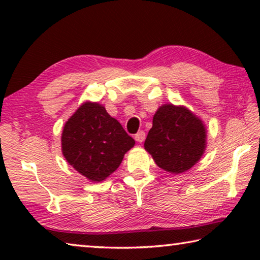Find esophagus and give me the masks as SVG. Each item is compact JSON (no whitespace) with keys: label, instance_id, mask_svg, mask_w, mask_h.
Here are the masks:
<instances>
[{"label":"esophagus","instance_id":"1","mask_svg":"<svg viewBox=\"0 0 260 260\" xmlns=\"http://www.w3.org/2000/svg\"><path fill=\"white\" fill-rule=\"evenodd\" d=\"M135 139H136V142H138V143L144 142V139H145V133H144V131H138V133L135 135Z\"/></svg>","mask_w":260,"mask_h":260}]
</instances>
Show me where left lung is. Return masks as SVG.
Masks as SVG:
<instances>
[{"label":"left lung","mask_w":260,"mask_h":260,"mask_svg":"<svg viewBox=\"0 0 260 260\" xmlns=\"http://www.w3.org/2000/svg\"><path fill=\"white\" fill-rule=\"evenodd\" d=\"M206 146L203 122L185 107L158 108L144 148L156 164L172 174L189 170L201 159Z\"/></svg>","instance_id":"obj_1"}]
</instances>
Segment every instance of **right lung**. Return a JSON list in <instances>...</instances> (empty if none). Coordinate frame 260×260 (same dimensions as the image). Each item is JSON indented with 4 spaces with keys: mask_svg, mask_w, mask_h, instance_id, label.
I'll return each mask as SVG.
<instances>
[{
    "mask_svg": "<svg viewBox=\"0 0 260 260\" xmlns=\"http://www.w3.org/2000/svg\"><path fill=\"white\" fill-rule=\"evenodd\" d=\"M134 145V138L99 103L82 104L63 127V156L91 182H102L117 170Z\"/></svg>",
    "mask_w": 260,
    "mask_h": 260,
    "instance_id": "right-lung-1",
    "label": "right lung"
}]
</instances>
